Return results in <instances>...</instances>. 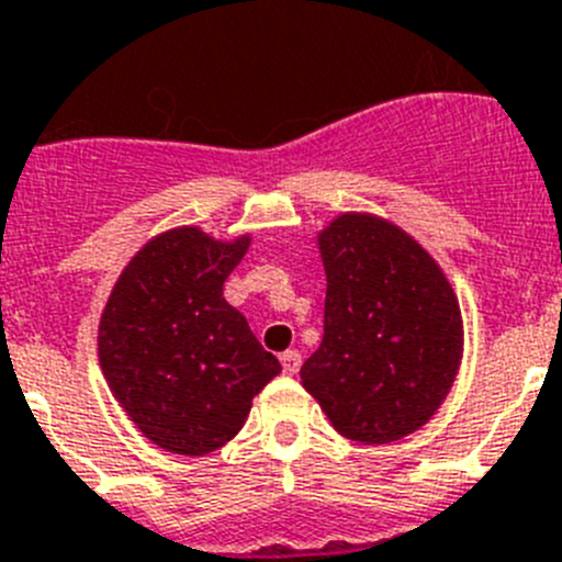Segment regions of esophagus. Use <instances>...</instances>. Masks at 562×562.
Instances as JSON below:
<instances>
[{"instance_id":"obj_1","label":"esophagus","mask_w":562,"mask_h":562,"mask_svg":"<svg viewBox=\"0 0 562 562\" xmlns=\"http://www.w3.org/2000/svg\"><path fill=\"white\" fill-rule=\"evenodd\" d=\"M281 366H284V374H297V369H301V355L297 351H284L281 355Z\"/></svg>"}]
</instances>
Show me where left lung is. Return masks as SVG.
Here are the masks:
<instances>
[{
    "label": "left lung",
    "mask_w": 562,
    "mask_h": 562,
    "mask_svg": "<svg viewBox=\"0 0 562 562\" xmlns=\"http://www.w3.org/2000/svg\"><path fill=\"white\" fill-rule=\"evenodd\" d=\"M317 245L324 340L301 382L337 434L389 445L419 430L453 385L464 346L459 301L430 252L380 216L342 213Z\"/></svg>",
    "instance_id": "obj_1"
}]
</instances>
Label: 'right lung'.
I'll use <instances>...</instances> for the list:
<instances>
[{"label":"right lung","instance_id":"1","mask_svg":"<svg viewBox=\"0 0 562 562\" xmlns=\"http://www.w3.org/2000/svg\"><path fill=\"white\" fill-rule=\"evenodd\" d=\"M250 236L216 241L200 227L154 236L121 272L98 326L114 400L148 441L205 456L241 430L252 396L281 371L222 295Z\"/></svg>","mask_w":562,"mask_h":562}]
</instances>
